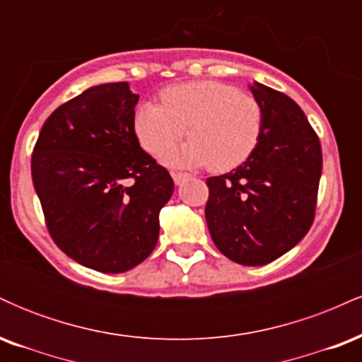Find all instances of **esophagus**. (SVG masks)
<instances>
[{"mask_svg": "<svg viewBox=\"0 0 362 362\" xmlns=\"http://www.w3.org/2000/svg\"><path fill=\"white\" fill-rule=\"evenodd\" d=\"M172 177H173V182H175L177 185H180L182 182L187 180V178H189L190 175H189V173H182V172H172Z\"/></svg>", "mask_w": 362, "mask_h": 362, "instance_id": "esophagus-1", "label": "esophagus"}]
</instances>
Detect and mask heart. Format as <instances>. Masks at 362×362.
Returning <instances> with one entry per match:
<instances>
[{
    "instance_id": "1",
    "label": "heart",
    "mask_w": 362,
    "mask_h": 362,
    "mask_svg": "<svg viewBox=\"0 0 362 362\" xmlns=\"http://www.w3.org/2000/svg\"><path fill=\"white\" fill-rule=\"evenodd\" d=\"M161 105L141 103L134 114V132L149 155L175 144L163 160L177 167H202L228 172L255 151L264 127V110L250 93L223 81L199 80L167 86Z\"/></svg>"
}]
</instances>
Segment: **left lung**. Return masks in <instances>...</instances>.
Returning a JSON list of instances; mask_svg holds the SVG:
<instances>
[{
	"label": "left lung",
	"instance_id": "1",
	"mask_svg": "<svg viewBox=\"0 0 362 362\" xmlns=\"http://www.w3.org/2000/svg\"><path fill=\"white\" fill-rule=\"evenodd\" d=\"M264 110L255 151L240 167L206 180V221L218 250L242 265L279 259L313 224L322 146L298 103L262 83L250 86Z\"/></svg>",
	"mask_w": 362,
	"mask_h": 362
}]
</instances>
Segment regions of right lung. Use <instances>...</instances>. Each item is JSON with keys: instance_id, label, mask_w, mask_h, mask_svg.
Returning <instances> with one entry per match:
<instances>
[{"instance_id": "right-lung-1", "label": "right lung", "mask_w": 362, "mask_h": 362, "mask_svg": "<svg viewBox=\"0 0 362 362\" xmlns=\"http://www.w3.org/2000/svg\"><path fill=\"white\" fill-rule=\"evenodd\" d=\"M127 81L91 86L40 129L32 180L54 243L98 272H126L155 250L168 170L139 146Z\"/></svg>"}]
</instances>
